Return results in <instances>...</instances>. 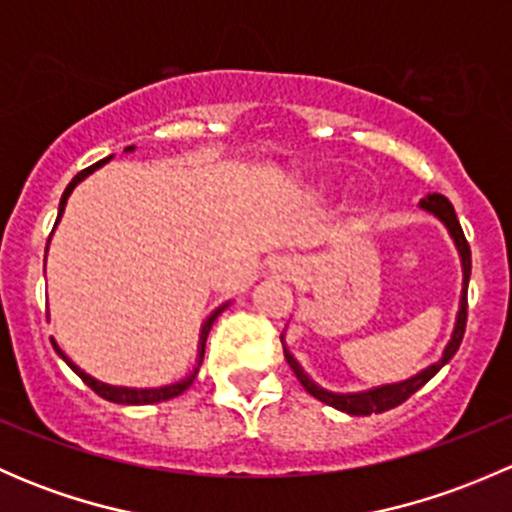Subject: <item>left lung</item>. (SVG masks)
Here are the masks:
<instances>
[{
	"instance_id": "1",
	"label": "left lung",
	"mask_w": 512,
	"mask_h": 512,
	"mask_svg": "<svg viewBox=\"0 0 512 512\" xmlns=\"http://www.w3.org/2000/svg\"><path fill=\"white\" fill-rule=\"evenodd\" d=\"M421 208H426L428 213L438 215V218H441L443 223H446L448 232H451V237H453V240H456V247H458V252H461V260H463L461 309H458V319H456V329H453V337H451V342H448L446 352H443L441 359H438L436 364L428 366V369H423L421 374L411 376L409 381H401V384L379 386V389L366 391V394H332V391L319 389V386L314 384V381L309 379L307 374H304L302 366H299L297 361H294V356L285 349L287 364L292 366L294 376H297L299 384L304 386V391H307V394H312L314 399L324 401V404L334 406V409H339V411H347V414H352V416L381 414V411H389V409H394V406L404 404V401L409 399L411 394H416V391L421 389V386L426 384V381H431L433 376H436L438 371H441L443 364H448V361L453 359V354H456L458 347H461L463 334H466V322H468V280H471V245H468L466 235H463V227H461V223H458V218H456V210H453L451 200H448L446 195H441V193L426 195V198L421 200Z\"/></svg>"
}]
</instances>
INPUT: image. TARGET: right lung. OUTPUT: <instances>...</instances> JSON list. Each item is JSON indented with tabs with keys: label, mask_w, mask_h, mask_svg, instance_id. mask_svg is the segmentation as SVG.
<instances>
[{
	"label": "right lung",
	"mask_w": 512,
	"mask_h": 512,
	"mask_svg": "<svg viewBox=\"0 0 512 512\" xmlns=\"http://www.w3.org/2000/svg\"><path fill=\"white\" fill-rule=\"evenodd\" d=\"M126 151H133V148H126ZM106 160H108V158H103V160H98V163L89 165V168H84V170H81L79 175H76L74 180H71L69 185H66L64 195H61V203H59V218H61V213H64V208H66V200H69L71 190L76 188V183H81V180H84L86 175H89V173H94L96 168H101V165L106 163ZM59 218H56V220H59ZM223 309H225V307L215 309V312L210 314V317H208V322L203 324V332H200V347H198V366H195V369H193V374H190V376H185V379H183V381H178V384L163 386V389H121V386H108V384H101V381L91 379L89 374H84V371H81L79 366H76L74 361L69 359V356H66L64 352H61V349L56 347V342H54V339H51V344H54L56 354H59L61 359H64L66 364L71 366V369H74V374H79V376H81V381H84V384L89 386V389H94L96 394L101 396V399H106V401H113V404H131V406H141V404H158V401H168V399H175V396H180V394H183L185 389H188L190 384H193V379H195V376H198V369H200V364H203V356H205V339H208V332H210V327H213V322H215V319H218V314L223 312Z\"/></svg>",
	"instance_id": "1"
}]
</instances>
